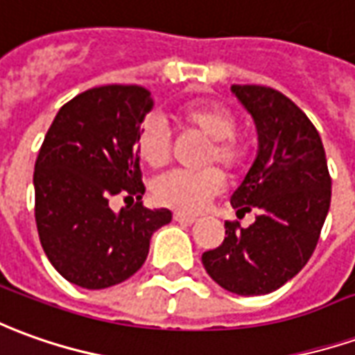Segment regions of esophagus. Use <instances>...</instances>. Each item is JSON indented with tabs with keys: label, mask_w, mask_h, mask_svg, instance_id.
Segmentation results:
<instances>
[{
	"label": "esophagus",
	"mask_w": 355,
	"mask_h": 355,
	"mask_svg": "<svg viewBox=\"0 0 355 355\" xmlns=\"http://www.w3.org/2000/svg\"><path fill=\"white\" fill-rule=\"evenodd\" d=\"M173 219L178 220V223H186V225H192L198 220L196 215H190V213H182V211H175L173 213Z\"/></svg>",
	"instance_id": "1"
}]
</instances>
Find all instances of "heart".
<instances>
[{"label":"heart","mask_w":355,"mask_h":355,"mask_svg":"<svg viewBox=\"0 0 355 355\" xmlns=\"http://www.w3.org/2000/svg\"><path fill=\"white\" fill-rule=\"evenodd\" d=\"M175 121L184 128L198 130L209 138L203 152L202 165H220L230 175H238L246 167V140L234 135L238 121L225 105L198 101L186 103L175 113ZM136 153L150 169H161L171 159V136L157 119H148L136 135ZM225 175L217 167L202 171H173L155 180L153 198L167 207L182 211H200L211 198L223 192Z\"/></svg>","instance_id":"heart-1"}]
</instances>
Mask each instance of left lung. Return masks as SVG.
<instances>
[{"label": "left lung", "mask_w": 355, "mask_h": 355, "mask_svg": "<svg viewBox=\"0 0 355 355\" xmlns=\"http://www.w3.org/2000/svg\"><path fill=\"white\" fill-rule=\"evenodd\" d=\"M230 90L257 130V155L230 205L238 219L257 217L248 229L227 220L223 244L203 252L202 263L225 290L261 296L296 277L313 254L331 207V175L321 136L294 101L255 84Z\"/></svg>", "instance_id": "1"}]
</instances>
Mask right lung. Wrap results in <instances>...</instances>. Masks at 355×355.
<instances>
[{"instance_id":"obj_1","label":"right lung","mask_w":355,"mask_h":355,"mask_svg":"<svg viewBox=\"0 0 355 355\" xmlns=\"http://www.w3.org/2000/svg\"><path fill=\"white\" fill-rule=\"evenodd\" d=\"M153 100L142 86L92 88L65 103L49 126L34 165L40 242L61 277L88 290L109 288L146 261L150 238L173 219L142 205L136 135ZM123 193L135 206L115 214Z\"/></svg>"}]
</instances>
